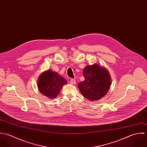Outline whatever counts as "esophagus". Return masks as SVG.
<instances>
[{"label":"esophagus","instance_id":"34e87169","mask_svg":"<svg viewBox=\"0 0 147 147\" xmlns=\"http://www.w3.org/2000/svg\"><path fill=\"white\" fill-rule=\"evenodd\" d=\"M69 83H70V84H72V85H75V84L76 83V80H75V79H71L70 80Z\"/></svg>","mask_w":147,"mask_h":147}]
</instances>
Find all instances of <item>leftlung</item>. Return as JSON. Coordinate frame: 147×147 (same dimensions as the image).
<instances>
[{"label":"left lung","mask_w":147,"mask_h":147,"mask_svg":"<svg viewBox=\"0 0 147 147\" xmlns=\"http://www.w3.org/2000/svg\"><path fill=\"white\" fill-rule=\"evenodd\" d=\"M85 80L78 84L82 95L89 101H98L107 94L111 84L107 69L95 63L84 68Z\"/></svg>","instance_id":"1"}]
</instances>
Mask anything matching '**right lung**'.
Listing matches in <instances>:
<instances>
[{"instance_id":"1","label":"right lung","mask_w":147,"mask_h":147,"mask_svg":"<svg viewBox=\"0 0 147 147\" xmlns=\"http://www.w3.org/2000/svg\"><path fill=\"white\" fill-rule=\"evenodd\" d=\"M67 83V80L57 72L48 69L40 75L37 86L41 94L50 99H53L60 93L61 89Z\"/></svg>"}]
</instances>
